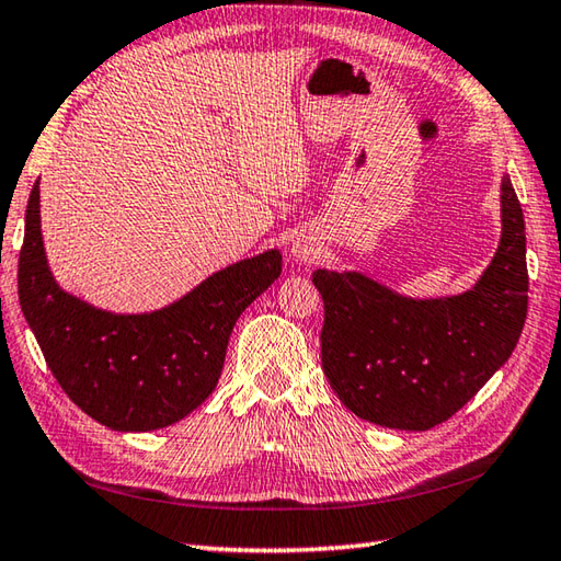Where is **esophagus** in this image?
Instances as JSON below:
<instances>
[{"label": "esophagus", "mask_w": 561, "mask_h": 561, "mask_svg": "<svg viewBox=\"0 0 561 561\" xmlns=\"http://www.w3.org/2000/svg\"><path fill=\"white\" fill-rule=\"evenodd\" d=\"M290 251L298 261H312L317 256V249L310 244V241H295Z\"/></svg>", "instance_id": "esophagus-1"}]
</instances>
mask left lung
<instances>
[{
    "label": "left lung",
    "mask_w": 561,
    "mask_h": 561,
    "mask_svg": "<svg viewBox=\"0 0 561 561\" xmlns=\"http://www.w3.org/2000/svg\"><path fill=\"white\" fill-rule=\"evenodd\" d=\"M501 244L471 290L415 300L356 271L312 273L324 300L322 368L356 417L422 432L449 420L508 362L527 317L525 219L503 175Z\"/></svg>",
    "instance_id": "left-lung-1"
}]
</instances>
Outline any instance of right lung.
Here are the masks:
<instances>
[{"mask_svg": "<svg viewBox=\"0 0 561 561\" xmlns=\"http://www.w3.org/2000/svg\"><path fill=\"white\" fill-rule=\"evenodd\" d=\"M38 203L36 181L19 253V302L60 388L116 432L161 430L190 415L217 386L239 314L280 276V251L231 263L161 310L114 314L53 278Z\"/></svg>", "mask_w": 561, "mask_h": 561, "instance_id": "right-lung-1", "label": "right lung"}]
</instances>
